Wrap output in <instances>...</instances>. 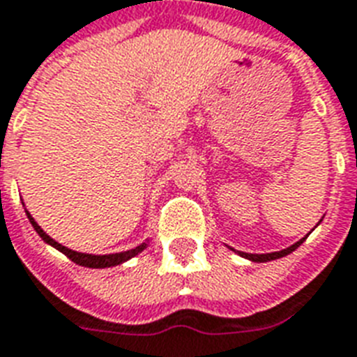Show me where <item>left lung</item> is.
Listing matches in <instances>:
<instances>
[{"label":"left lung","mask_w":357,"mask_h":357,"mask_svg":"<svg viewBox=\"0 0 357 357\" xmlns=\"http://www.w3.org/2000/svg\"><path fill=\"white\" fill-rule=\"evenodd\" d=\"M305 239V238H303ZM303 239L301 241H298V243H294L292 247H288V249H284V251H279V252H268V255H249V252H239L241 257L249 258V260H252V262H268V260H275V258H282L287 257V255H290L292 251H296L299 245L303 243Z\"/></svg>","instance_id":"8db88e82"}]
</instances>
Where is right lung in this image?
Instances as JSON below:
<instances>
[{
	"label": "right lung",
	"mask_w": 357,
	"mask_h": 357,
	"mask_svg": "<svg viewBox=\"0 0 357 357\" xmlns=\"http://www.w3.org/2000/svg\"><path fill=\"white\" fill-rule=\"evenodd\" d=\"M27 213V211H26ZM27 219H29V222L33 225V228L37 230V234H39L40 238L45 239L46 243H50L52 247H56L58 251H61L67 258H70L75 264H80V266H86V268H110V266H118V264L125 262V260H129V258L136 257L138 252H142L144 249H146V245L148 243H142L138 245L136 249H130V251H125V252H118V255H102V257H95V255H84V252H76V251H70V249H67V247H63V245H59L58 241H54V239L48 236V234L43 232V228L37 225V222L33 221V217L27 213Z\"/></svg>",
	"instance_id": "obj_1"
}]
</instances>
